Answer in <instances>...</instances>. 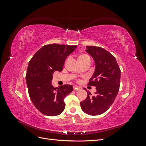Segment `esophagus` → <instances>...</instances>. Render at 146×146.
Listing matches in <instances>:
<instances>
[{"label":"esophagus","instance_id":"34e87169","mask_svg":"<svg viewBox=\"0 0 146 146\" xmlns=\"http://www.w3.org/2000/svg\"><path fill=\"white\" fill-rule=\"evenodd\" d=\"M73 88H74V91H78V90H80V87H79V86H74Z\"/></svg>","mask_w":146,"mask_h":146}]
</instances>
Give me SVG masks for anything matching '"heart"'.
<instances>
[{"mask_svg": "<svg viewBox=\"0 0 146 146\" xmlns=\"http://www.w3.org/2000/svg\"><path fill=\"white\" fill-rule=\"evenodd\" d=\"M86 56H88V55H80V56H79L78 58H83V57H86Z\"/></svg>", "mask_w": 146, "mask_h": 146, "instance_id": "obj_1", "label": "heart"}]
</instances>
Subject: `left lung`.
<instances>
[{
	"mask_svg": "<svg viewBox=\"0 0 146 146\" xmlns=\"http://www.w3.org/2000/svg\"><path fill=\"white\" fill-rule=\"evenodd\" d=\"M86 47L95 63L94 72L88 85L96 86V92L94 96L88 92L80 107L86 114L97 116L108 110L115 100L120 86L121 70L115 57L107 50L96 46Z\"/></svg>",
	"mask_w": 146,
	"mask_h": 146,
	"instance_id": "1",
	"label": "left lung"
}]
</instances>
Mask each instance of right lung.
Here are the masks:
<instances>
[{
	"mask_svg": "<svg viewBox=\"0 0 146 146\" xmlns=\"http://www.w3.org/2000/svg\"><path fill=\"white\" fill-rule=\"evenodd\" d=\"M77 46L52 44L44 46L29 63L26 82L30 98L41 113L48 116L59 115L65 107L64 99L73 91L70 85L54 88L52 85L55 71L61 72L67 56Z\"/></svg>",
	"mask_w": 146,
	"mask_h": 146,
	"instance_id": "1",
	"label": "right lung"
}]
</instances>
